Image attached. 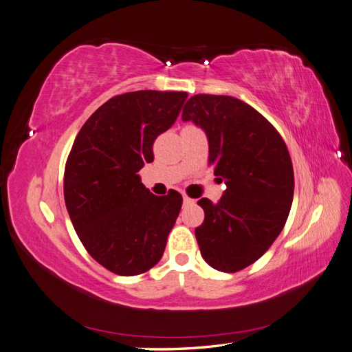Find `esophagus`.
<instances>
[{
    "mask_svg": "<svg viewBox=\"0 0 352 352\" xmlns=\"http://www.w3.org/2000/svg\"><path fill=\"white\" fill-rule=\"evenodd\" d=\"M184 203L185 204H191V203H194V200L190 199V197H188V195H184Z\"/></svg>",
    "mask_w": 352,
    "mask_h": 352,
    "instance_id": "esophagus-1",
    "label": "esophagus"
}]
</instances>
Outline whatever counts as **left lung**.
I'll return each mask as SVG.
<instances>
[{"label": "left lung", "mask_w": 352, "mask_h": 352, "mask_svg": "<svg viewBox=\"0 0 352 352\" xmlns=\"http://www.w3.org/2000/svg\"><path fill=\"white\" fill-rule=\"evenodd\" d=\"M184 121L209 140V164L227 190L218 203L201 199L204 221L195 237L204 261L234 273L255 263L284 228L294 195L287 144L267 119L242 100L199 94L186 101Z\"/></svg>", "instance_id": "1"}]
</instances>
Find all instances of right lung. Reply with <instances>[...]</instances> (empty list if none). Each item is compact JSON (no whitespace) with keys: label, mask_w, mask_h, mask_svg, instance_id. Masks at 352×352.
<instances>
[{"label":"right lung","mask_w":352,"mask_h":352,"mask_svg":"<svg viewBox=\"0 0 352 352\" xmlns=\"http://www.w3.org/2000/svg\"><path fill=\"white\" fill-rule=\"evenodd\" d=\"M186 92L135 91L106 101L80 128L64 173V199L94 260L121 276L152 269L182 208V195H153L140 181L153 142L175 124Z\"/></svg>","instance_id":"obj_1"}]
</instances>
